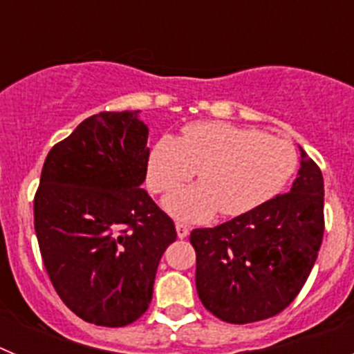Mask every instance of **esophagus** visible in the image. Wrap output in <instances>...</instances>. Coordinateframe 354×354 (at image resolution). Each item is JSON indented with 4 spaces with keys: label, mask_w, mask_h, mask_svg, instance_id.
<instances>
[{
    "label": "esophagus",
    "mask_w": 354,
    "mask_h": 354,
    "mask_svg": "<svg viewBox=\"0 0 354 354\" xmlns=\"http://www.w3.org/2000/svg\"><path fill=\"white\" fill-rule=\"evenodd\" d=\"M175 230H177V236H179V239H184V237H187V234H189V227L184 223L175 225Z\"/></svg>",
    "instance_id": "obj_1"
}]
</instances>
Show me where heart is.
Here are the masks:
<instances>
[{
  "label": "heart",
  "instance_id": "1",
  "mask_svg": "<svg viewBox=\"0 0 354 354\" xmlns=\"http://www.w3.org/2000/svg\"><path fill=\"white\" fill-rule=\"evenodd\" d=\"M298 165L287 140L228 122H195L183 136L165 134L147 162V183L154 193H170L197 170L201 183L165 200L174 218L204 223L216 212L246 214L282 192Z\"/></svg>",
  "mask_w": 354,
  "mask_h": 354
}]
</instances>
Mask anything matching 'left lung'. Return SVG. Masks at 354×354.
Masks as SVG:
<instances>
[{"label": "left lung", "instance_id": "left-lung-1", "mask_svg": "<svg viewBox=\"0 0 354 354\" xmlns=\"http://www.w3.org/2000/svg\"><path fill=\"white\" fill-rule=\"evenodd\" d=\"M289 193L214 228H195L196 290L225 323L280 314L305 286L324 234L323 174L303 149Z\"/></svg>", "mask_w": 354, "mask_h": 354}]
</instances>
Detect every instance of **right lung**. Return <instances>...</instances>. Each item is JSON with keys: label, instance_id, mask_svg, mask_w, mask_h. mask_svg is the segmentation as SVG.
I'll return each instance as SVG.
<instances>
[{"label": "right lung", "instance_id": "obj_1", "mask_svg": "<svg viewBox=\"0 0 354 354\" xmlns=\"http://www.w3.org/2000/svg\"><path fill=\"white\" fill-rule=\"evenodd\" d=\"M140 111H102L56 143L33 216L40 255L62 301L97 326L120 328L149 308L175 225L142 187L149 127Z\"/></svg>", "mask_w": 354, "mask_h": 354}]
</instances>
